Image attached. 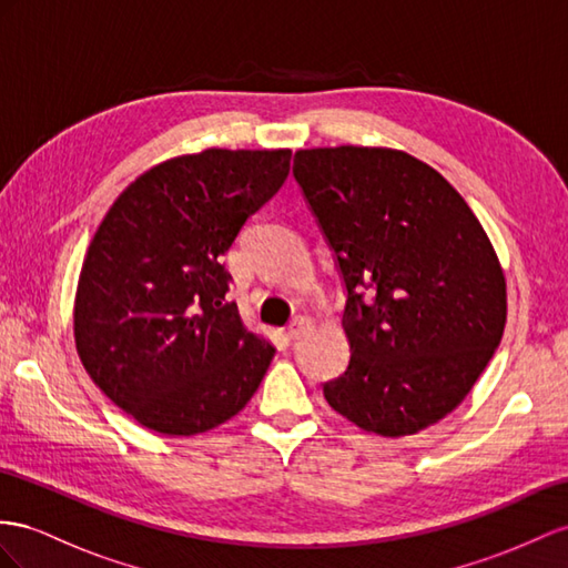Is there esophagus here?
Segmentation results:
<instances>
[{
    "mask_svg": "<svg viewBox=\"0 0 568 568\" xmlns=\"http://www.w3.org/2000/svg\"><path fill=\"white\" fill-rule=\"evenodd\" d=\"M310 331H312V318H310V316H295L293 322L287 324L285 336H287L290 341H300V338L307 336Z\"/></svg>",
    "mask_w": 568,
    "mask_h": 568,
    "instance_id": "esophagus-1",
    "label": "esophagus"
}]
</instances>
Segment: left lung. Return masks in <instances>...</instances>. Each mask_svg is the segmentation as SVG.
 <instances>
[{"label": "left lung", "instance_id": "1", "mask_svg": "<svg viewBox=\"0 0 568 568\" xmlns=\"http://www.w3.org/2000/svg\"><path fill=\"white\" fill-rule=\"evenodd\" d=\"M293 172L347 293L351 362L324 398L382 436L439 423L504 336L506 281L487 232L439 172L403 151H297Z\"/></svg>", "mask_w": 568, "mask_h": 568}]
</instances>
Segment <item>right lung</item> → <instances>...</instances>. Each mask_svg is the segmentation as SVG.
Instances as JSON below:
<instances>
[{"label":"right lung","mask_w":568,"mask_h":568,"mask_svg":"<svg viewBox=\"0 0 568 568\" xmlns=\"http://www.w3.org/2000/svg\"><path fill=\"white\" fill-rule=\"evenodd\" d=\"M287 149H206L143 172L95 230L79 275L74 338L95 386L165 436L235 417L275 347L227 302L223 254L283 186Z\"/></svg>","instance_id":"add662e5"}]
</instances>
